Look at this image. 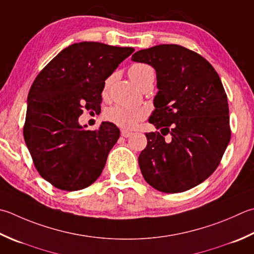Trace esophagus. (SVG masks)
Here are the masks:
<instances>
[{"instance_id": "obj_1", "label": "esophagus", "mask_w": 254, "mask_h": 254, "mask_svg": "<svg viewBox=\"0 0 254 254\" xmlns=\"http://www.w3.org/2000/svg\"><path fill=\"white\" fill-rule=\"evenodd\" d=\"M132 132H130V131H127V130H122L121 131V135L123 136V137H130L131 135H132Z\"/></svg>"}]
</instances>
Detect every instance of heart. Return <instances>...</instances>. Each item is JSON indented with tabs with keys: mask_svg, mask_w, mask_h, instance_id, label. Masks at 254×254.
<instances>
[{
	"mask_svg": "<svg viewBox=\"0 0 254 254\" xmlns=\"http://www.w3.org/2000/svg\"><path fill=\"white\" fill-rule=\"evenodd\" d=\"M128 76L132 80L135 82L138 87L143 82L147 80H153L155 78V72L153 68L145 64H135L128 69ZM111 79L109 78L104 84V89H107ZM146 112L140 108H127L123 106H114L110 109H108L104 113L106 120L111 122L116 126L124 127V128H132L136 126L138 121L145 117Z\"/></svg>",
	"mask_w": 254,
	"mask_h": 254,
	"instance_id": "b5f03b06",
	"label": "heart"
}]
</instances>
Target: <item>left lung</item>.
<instances>
[{
    "instance_id": "left-lung-1",
    "label": "left lung",
    "mask_w": 254,
    "mask_h": 254,
    "mask_svg": "<svg viewBox=\"0 0 254 254\" xmlns=\"http://www.w3.org/2000/svg\"><path fill=\"white\" fill-rule=\"evenodd\" d=\"M152 66L158 91L138 156L142 175L162 192H182L215 172L229 144V108L219 74L199 54L180 45H157L132 55ZM171 133L170 142L164 135Z\"/></svg>"
}]
</instances>
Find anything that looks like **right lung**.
<instances>
[{"instance_id":"add662e5","label":"right lung","mask_w":254,"mask_h":254,"mask_svg":"<svg viewBox=\"0 0 254 254\" xmlns=\"http://www.w3.org/2000/svg\"><path fill=\"white\" fill-rule=\"evenodd\" d=\"M133 52L132 47L97 42L74 43L34 80L27 97L24 140L39 175L58 190H80L101 175L120 130L102 122L98 130L90 131L78 119L86 109H100L104 81Z\"/></svg>"}]
</instances>
